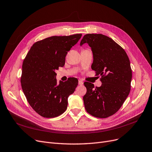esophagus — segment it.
<instances>
[{
  "label": "esophagus",
  "mask_w": 152,
  "mask_h": 152,
  "mask_svg": "<svg viewBox=\"0 0 152 152\" xmlns=\"http://www.w3.org/2000/svg\"><path fill=\"white\" fill-rule=\"evenodd\" d=\"M78 84H79L80 86H82V85L83 84V81H82V80H78Z\"/></svg>",
  "instance_id": "34e87169"
}]
</instances>
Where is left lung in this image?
<instances>
[{"label":"left lung","mask_w":152,"mask_h":152,"mask_svg":"<svg viewBox=\"0 0 152 152\" xmlns=\"http://www.w3.org/2000/svg\"><path fill=\"white\" fill-rule=\"evenodd\" d=\"M86 43L92 49V69L102 76V86L95 88L92 83H84L85 108L94 117L107 118L119 110L129 95L132 77L130 60L124 48L106 35L86 34L80 45Z\"/></svg>","instance_id":"1"}]
</instances>
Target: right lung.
Returning a JSON list of instances; mask_svg holds the SVG:
<instances>
[{"mask_svg": "<svg viewBox=\"0 0 152 152\" xmlns=\"http://www.w3.org/2000/svg\"><path fill=\"white\" fill-rule=\"evenodd\" d=\"M82 35L52 36L38 41L23 60L22 88L30 105L42 117H56L67 108L68 97L78 81L72 77L57 83L56 70L65 65L66 53Z\"/></svg>", "mask_w": 152, "mask_h": 152, "instance_id": "1", "label": "right lung"}]
</instances>
